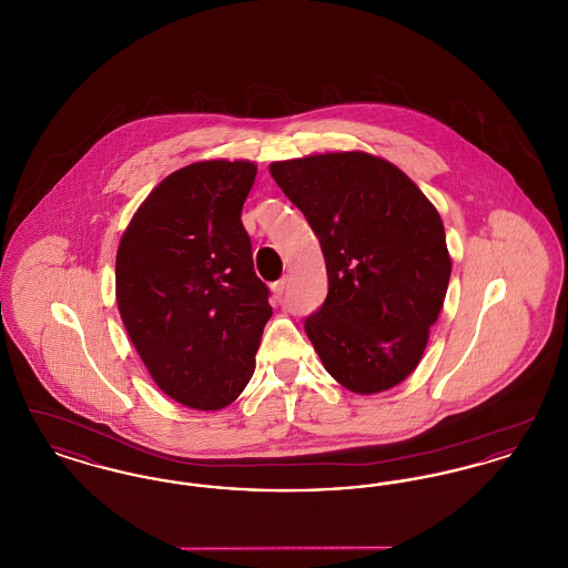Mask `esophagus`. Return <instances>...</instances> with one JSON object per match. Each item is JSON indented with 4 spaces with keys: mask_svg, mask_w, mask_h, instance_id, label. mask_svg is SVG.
Returning a JSON list of instances; mask_svg holds the SVG:
<instances>
[{
    "mask_svg": "<svg viewBox=\"0 0 568 568\" xmlns=\"http://www.w3.org/2000/svg\"><path fill=\"white\" fill-rule=\"evenodd\" d=\"M285 287H287V278L283 276V278H278L276 283H272V294L276 297L283 296V292H285Z\"/></svg>",
    "mask_w": 568,
    "mask_h": 568,
    "instance_id": "1",
    "label": "esophagus"
}]
</instances>
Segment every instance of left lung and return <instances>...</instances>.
I'll use <instances>...</instances> for the list:
<instances>
[{
  "instance_id": "left-lung-1",
  "label": "left lung",
  "mask_w": 568,
  "mask_h": 568,
  "mask_svg": "<svg viewBox=\"0 0 568 568\" xmlns=\"http://www.w3.org/2000/svg\"><path fill=\"white\" fill-rule=\"evenodd\" d=\"M268 170L324 251L327 297L304 329L325 371L362 396L396 387L426 352L452 276L438 211L398 165L364 151Z\"/></svg>"
}]
</instances>
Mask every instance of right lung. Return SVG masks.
<instances>
[{"label": "right lung", "mask_w": 568, "mask_h": 568, "mask_svg": "<svg viewBox=\"0 0 568 568\" xmlns=\"http://www.w3.org/2000/svg\"><path fill=\"white\" fill-rule=\"evenodd\" d=\"M255 162L190 163L146 195L116 248V306L165 396L219 410L243 394L271 320L241 213Z\"/></svg>", "instance_id": "add662e5"}]
</instances>
